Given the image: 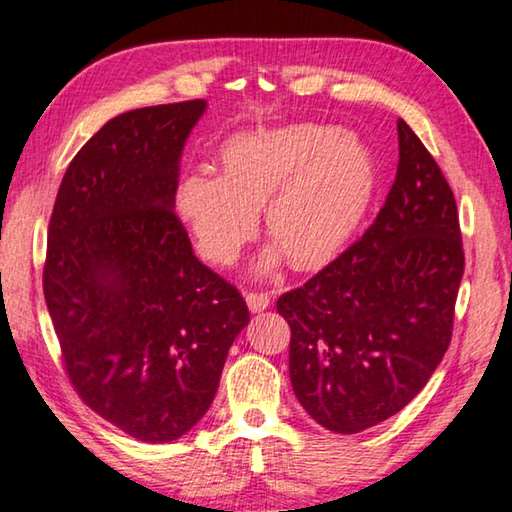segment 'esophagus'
Wrapping results in <instances>:
<instances>
[{
  "mask_svg": "<svg viewBox=\"0 0 512 512\" xmlns=\"http://www.w3.org/2000/svg\"><path fill=\"white\" fill-rule=\"evenodd\" d=\"M245 301L251 313H261L270 306V295H267V292H247Z\"/></svg>",
  "mask_w": 512,
  "mask_h": 512,
  "instance_id": "34e87169",
  "label": "esophagus"
}]
</instances>
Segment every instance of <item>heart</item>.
<instances>
[{
  "label": "heart",
  "mask_w": 512,
  "mask_h": 512,
  "mask_svg": "<svg viewBox=\"0 0 512 512\" xmlns=\"http://www.w3.org/2000/svg\"><path fill=\"white\" fill-rule=\"evenodd\" d=\"M376 190L370 149L356 133L297 122L242 131L220 149V174L195 170L181 179L177 206L208 261L229 265L254 236L258 208L265 229L295 267L333 261L365 220ZM281 263L270 249L258 272Z\"/></svg>",
  "instance_id": "obj_1"
}]
</instances>
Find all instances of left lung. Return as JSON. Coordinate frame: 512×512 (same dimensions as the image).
I'll list each match as a JSON object with an SVG mask.
<instances>
[{
  "label": "left lung",
  "mask_w": 512,
  "mask_h": 512,
  "mask_svg": "<svg viewBox=\"0 0 512 512\" xmlns=\"http://www.w3.org/2000/svg\"><path fill=\"white\" fill-rule=\"evenodd\" d=\"M381 213L356 245L276 301L290 324V381L308 415L358 433L417 397L449 347L463 279L456 199L404 120Z\"/></svg>",
  "instance_id": "8db88e82"
}]
</instances>
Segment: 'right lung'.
<instances>
[{"instance_id": "obj_1", "label": "right lung", "mask_w": 512, "mask_h": 512, "mask_svg": "<svg viewBox=\"0 0 512 512\" xmlns=\"http://www.w3.org/2000/svg\"><path fill=\"white\" fill-rule=\"evenodd\" d=\"M206 99L108 120L72 158L47 233L43 288L79 397L131 438L179 440L211 408L249 324L174 213L181 154Z\"/></svg>"}]
</instances>
